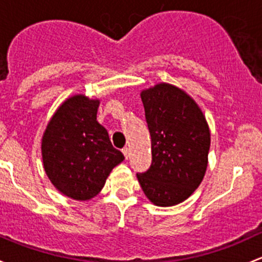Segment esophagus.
<instances>
[{
	"label": "esophagus",
	"mask_w": 262,
	"mask_h": 262,
	"mask_svg": "<svg viewBox=\"0 0 262 262\" xmlns=\"http://www.w3.org/2000/svg\"><path fill=\"white\" fill-rule=\"evenodd\" d=\"M122 152H123V154H124V157H125V159H128L129 156H130V150H129V148H126V147L123 148Z\"/></svg>",
	"instance_id": "esophagus-1"
}]
</instances>
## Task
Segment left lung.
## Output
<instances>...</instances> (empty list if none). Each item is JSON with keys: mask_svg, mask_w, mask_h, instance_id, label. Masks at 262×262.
Returning <instances> with one entry per match:
<instances>
[{"mask_svg": "<svg viewBox=\"0 0 262 262\" xmlns=\"http://www.w3.org/2000/svg\"><path fill=\"white\" fill-rule=\"evenodd\" d=\"M140 98L152 138V166L137 178L153 205L176 206L205 177L210 128L193 98L174 85L159 82L142 90Z\"/></svg>", "mask_w": 262, "mask_h": 262, "instance_id": "left-lung-1", "label": "left lung"}]
</instances>
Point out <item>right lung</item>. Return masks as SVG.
<instances>
[{"instance_id":"1","label":"right lung","mask_w":262,"mask_h":262,"mask_svg":"<svg viewBox=\"0 0 262 262\" xmlns=\"http://www.w3.org/2000/svg\"><path fill=\"white\" fill-rule=\"evenodd\" d=\"M99 99L84 94L68 98L56 109L41 140L46 176L64 196L89 201L103 189L124 156L96 120Z\"/></svg>"}]
</instances>
